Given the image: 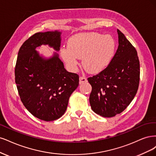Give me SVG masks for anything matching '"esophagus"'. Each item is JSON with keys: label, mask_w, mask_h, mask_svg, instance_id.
<instances>
[{"label": "esophagus", "mask_w": 156, "mask_h": 156, "mask_svg": "<svg viewBox=\"0 0 156 156\" xmlns=\"http://www.w3.org/2000/svg\"><path fill=\"white\" fill-rule=\"evenodd\" d=\"M79 80H80V84H82V83H83L87 82V78H85V76H80Z\"/></svg>", "instance_id": "esophagus-1"}]
</instances>
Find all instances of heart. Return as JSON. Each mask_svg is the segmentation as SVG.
Listing matches in <instances>:
<instances>
[{"instance_id": "1", "label": "heart", "mask_w": 156, "mask_h": 156, "mask_svg": "<svg viewBox=\"0 0 156 156\" xmlns=\"http://www.w3.org/2000/svg\"><path fill=\"white\" fill-rule=\"evenodd\" d=\"M115 47V39L109 35L81 33L69 39L68 48H62L60 54L71 69H76L78 58H82L83 67L87 72L98 73L112 61Z\"/></svg>"}]
</instances>
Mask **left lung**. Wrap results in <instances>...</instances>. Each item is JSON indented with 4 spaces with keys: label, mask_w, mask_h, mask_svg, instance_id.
I'll return each mask as SVG.
<instances>
[{
    "label": "left lung",
    "mask_w": 156,
    "mask_h": 156,
    "mask_svg": "<svg viewBox=\"0 0 156 156\" xmlns=\"http://www.w3.org/2000/svg\"><path fill=\"white\" fill-rule=\"evenodd\" d=\"M119 47L111 62L102 71L88 78L92 91L89 102L93 111L104 117L122 112L137 93L140 64L135 47L117 30Z\"/></svg>",
    "instance_id": "obj_1"
}]
</instances>
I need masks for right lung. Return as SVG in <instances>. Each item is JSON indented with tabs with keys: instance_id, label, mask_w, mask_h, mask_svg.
<instances>
[{
	"instance_id": "obj_1",
	"label": "right lung",
	"mask_w": 156,
	"mask_h": 156,
	"mask_svg": "<svg viewBox=\"0 0 156 156\" xmlns=\"http://www.w3.org/2000/svg\"><path fill=\"white\" fill-rule=\"evenodd\" d=\"M59 31L38 32L29 37L20 48L15 69V79L21 101L34 117L44 121L61 117L69 99L79 85V76L69 73L57 52L46 58L36 51L42 44L59 51Z\"/></svg>"
}]
</instances>
